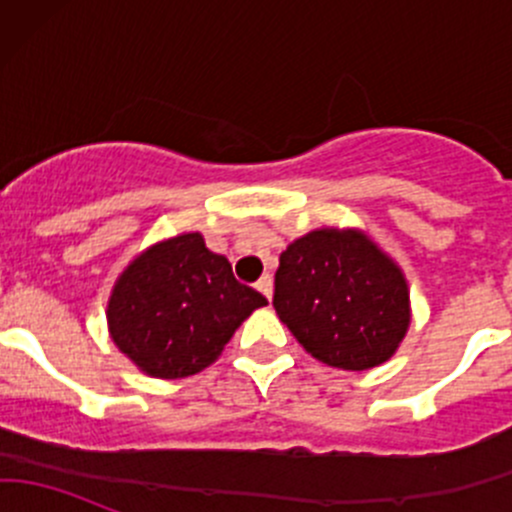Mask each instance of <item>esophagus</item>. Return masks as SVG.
Segmentation results:
<instances>
[{"instance_id":"obj_1","label":"esophagus","mask_w":512,"mask_h":512,"mask_svg":"<svg viewBox=\"0 0 512 512\" xmlns=\"http://www.w3.org/2000/svg\"><path fill=\"white\" fill-rule=\"evenodd\" d=\"M255 287H257V292H262L272 302V289H275V285H272V277L270 275H262L260 282H257Z\"/></svg>"}]
</instances>
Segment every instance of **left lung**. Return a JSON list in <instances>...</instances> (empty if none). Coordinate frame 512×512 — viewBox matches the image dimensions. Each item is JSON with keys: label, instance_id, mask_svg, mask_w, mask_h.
<instances>
[{"label": "left lung", "instance_id": "left-lung-1", "mask_svg": "<svg viewBox=\"0 0 512 512\" xmlns=\"http://www.w3.org/2000/svg\"><path fill=\"white\" fill-rule=\"evenodd\" d=\"M272 304L304 352L342 371L389 361L411 324L404 270L359 227H317L289 242Z\"/></svg>", "mask_w": 512, "mask_h": 512}]
</instances>
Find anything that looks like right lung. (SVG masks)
Returning <instances> with one entry per match:
<instances>
[{
	"label": "right lung",
	"instance_id": "right-lung-1",
	"mask_svg": "<svg viewBox=\"0 0 512 512\" xmlns=\"http://www.w3.org/2000/svg\"><path fill=\"white\" fill-rule=\"evenodd\" d=\"M265 304L200 232H180L138 252L116 277L108 337L146 376L185 379L215 364L235 329Z\"/></svg>",
	"mask_w": 512,
	"mask_h": 512
}]
</instances>
